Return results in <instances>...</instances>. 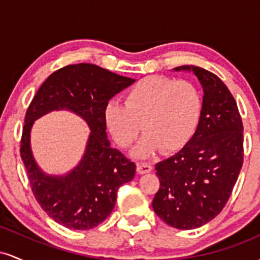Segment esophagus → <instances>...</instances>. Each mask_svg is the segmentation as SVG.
I'll return each mask as SVG.
<instances>
[{"label": "esophagus", "mask_w": 260, "mask_h": 260, "mask_svg": "<svg viewBox=\"0 0 260 260\" xmlns=\"http://www.w3.org/2000/svg\"><path fill=\"white\" fill-rule=\"evenodd\" d=\"M137 170H138L139 174H148V172H150L151 170H153V166L150 165V164L148 162H137Z\"/></svg>", "instance_id": "obj_1"}]
</instances>
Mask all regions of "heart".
<instances>
[{
  "label": "heart",
  "mask_w": 260,
  "mask_h": 260,
  "mask_svg": "<svg viewBox=\"0 0 260 260\" xmlns=\"http://www.w3.org/2000/svg\"><path fill=\"white\" fill-rule=\"evenodd\" d=\"M203 111L202 92L187 79L148 77L139 80L126 95V104H107L105 118L116 142L127 148L145 136L134 150L138 157H148L159 148L177 150L193 137Z\"/></svg>",
  "instance_id": "b5f03b06"
}]
</instances>
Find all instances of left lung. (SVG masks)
<instances>
[{
	"instance_id": "8db88e82",
	"label": "left lung",
	"mask_w": 260,
	"mask_h": 260,
	"mask_svg": "<svg viewBox=\"0 0 260 260\" xmlns=\"http://www.w3.org/2000/svg\"><path fill=\"white\" fill-rule=\"evenodd\" d=\"M203 111L189 142L155 165L160 188L153 201L156 215L168 225L193 230L213 220L228 203L243 164V124L236 100L214 73L197 66Z\"/></svg>"
}]
</instances>
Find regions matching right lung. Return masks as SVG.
Listing matches in <instances>:
<instances>
[{"mask_svg":"<svg viewBox=\"0 0 260 260\" xmlns=\"http://www.w3.org/2000/svg\"><path fill=\"white\" fill-rule=\"evenodd\" d=\"M134 82L96 64L66 66L45 80L26 110L20 156L32 194L47 215L67 229L96 228L113 210L118 188L133 180L136 164L107 139L105 110L111 98ZM59 109L80 115L91 134L79 165L68 174L55 176L38 168L30 132L34 120Z\"/></svg>","mask_w":260,"mask_h":260,"instance_id":"1","label":"right lung"}]
</instances>
